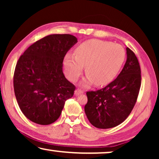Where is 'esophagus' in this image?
I'll list each match as a JSON object with an SVG mask.
<instances>
[{"mask_svg":"<svg viewBox=\"0 0 159 159\" xmlns=\"http://www.w3.org/2000/svg\"><path fill=\"white\" fill-rule=\"evenodd\" d=\"M82 93H83V90H82L81 89H77V90L75 91V95H78L80 94H82Z\"/></svg>","mask_w":159,"mask_h":159,"instance_id":"esophagus-1","label":"esophagus"}]
</instances>
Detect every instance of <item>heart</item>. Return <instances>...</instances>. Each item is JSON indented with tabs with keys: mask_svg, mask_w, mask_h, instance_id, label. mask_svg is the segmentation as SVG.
I'll use <instances>...</instances> for the list:
<instances>
[{
	"mask_svg": "<svg viewBox=\"0 0 159 159\" xmlns=\"http://www.w3.org/2000/svg\"><path fill=\"white\" fill-rule=\"evenodd\" d=\"M75 55L67 53L64 66L67 77L75 82L83 71L88 77L82 84L89 86L107 84L114 79L125 62L126 52L119 44L92 39L82 43L75 49Z\"/></svg>",
	"mask_w": 159,
	"mask_h": 159,
	"instance_id": "heart-1",
	"label": "heart"
}]
</instances>
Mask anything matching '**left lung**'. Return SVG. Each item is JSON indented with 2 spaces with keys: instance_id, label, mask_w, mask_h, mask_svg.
I'll list each match as a JSON object with an SVG mask.
<instances>
[{
  "instance_id": "8db88e82",
  "label": "left lung",
  "mask_w": 159,
  "mask_h": 159,
  "mask_svg": "<svg viewBox=\"0 0 159 159\" xmlns=\"http://www.w3.org/2000/svg\"><path fill=\"white\" fill-rule=\"evenodd\" d=\"M127 58L122 70L105 88L86 93L84 111L90 122L99 129H108L122 123L133 109L141 85L138 58L127 48Z\"/></svg>"
}]
</instances>
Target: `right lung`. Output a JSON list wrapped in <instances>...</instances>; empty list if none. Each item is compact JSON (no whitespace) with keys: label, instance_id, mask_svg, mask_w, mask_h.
<instances>
[{"label":"right lung","instance_id":"right-lung-1","mask_svg":"<svg viewBox=\"0 0 159 159\" xmlns=\"http://www.w3.org/2000/svg\"><path fill=\"white\" fill-rule=\"evenodd\" d=\"M77 43L69 34H50L30 45L15 67L14 88L24 115L41 125L53 123L76 87L63 73V61Z\"/></svg>","mask_w":159,"mask_h":159}]
</instances>
